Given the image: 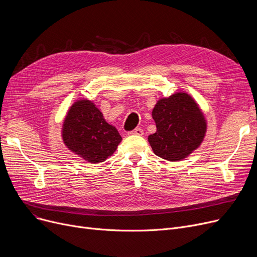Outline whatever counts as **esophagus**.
Masks as SVG:
<instances>
[{
	"mask_svg": "<svg viewBox=\"0 0 257 257\" xmlns=\"http://www.w3.org/2000/svg\"><path fill=\"white\" fill-rule=\"evenodd\" d=\"M128 134H129V136H143L144 130L142 128H136L132 131H129Z\"/></svg>",
	"mask_w": 257,
	"mask_h": 257,
	"instance_id": "1",
	"label": "esophagus"
}]
</instances>
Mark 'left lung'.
<instances>
[{"label": "left lung", "instance_id": "8db88e82", "mask_svg": "<svg viewBox=\"0 0 257 257\" xmlns=\"http://www.w3.org/2000/svg\"><path fill=\"white\" fill-rule=\"evenodd\" d=\"M156 132L148 138L153 152L166 160L178 161L203 142L206 121L195 100L185 92L160 99L152 111Z\"/></svg>", "mask_w": 257, "mask_h": 257}]
</instances>
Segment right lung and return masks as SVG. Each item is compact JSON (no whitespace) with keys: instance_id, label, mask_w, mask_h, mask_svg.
<instances>
[{"instance_id":"add662e5","label":"right lung","mask_w":257,"mask_h":257,"mask_svg":"<svg viewBox=\"0 0 257 257\" xmlns=\"http://www.w3.org/2000/svg\"><path fill=\"white\" fill-rule=\"evenodd\" d=\"M62 140L69 149L91 164L113 154L121 141L116 128L104 119L92 102L79 100L67 112L62 126Z\"/></svg>"}]
</instances>
